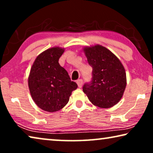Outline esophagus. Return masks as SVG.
<instances>
[{
  "label": "esophagus",
  "instance_id": "34e87169",
  "mask_svg": "<svg viewBox=\"0 0 153 153\" xmlns=\"http://www.w3.org/2000/svg\"><path fill=\"white\" fill-rule=\"evenodd\" d=\"M76 83H77V85H78L79 88H81L83 85V80L82 79H79V80L76 81Z\"/></svg>",
  "mask_w": 153,
  "mask_h": 153
}]
</instances>
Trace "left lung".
I'll use <instances>...</instances> for the list:
<instances>
[{"label":"left lung","instance_id":"8db88e82","mask_svg":"<svg viewBox=\"0 0 153 153\" xmlns=\"http://www.w3.org/2000/svg\"><path fill=\"white\" fill-rule=\"evenodd\" d=\"M84 51L93 72L91 81L83 85V93L94 105L112 107L122 98L126 87L124 67L111 51L102 46L85 47Z\"/></svg>","mask_w":153,"mask_h":153}]
</instances>
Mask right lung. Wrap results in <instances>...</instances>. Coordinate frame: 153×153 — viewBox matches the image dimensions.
Here are the masks:
<instances>
[{
  "label": "right lung",
  "instance_id": "obj_1",
  "mask_svg": "<svg viewBox=\"0 0 153 153\" xmlns=\"http://www.w3.org/2000/svg\"><path fill=\"white\" fill-rule=\"evenodd\" d=\"M64 49L51 48L35 59L28 77V87L33 101L48 112L59 111L68 104L72 92L78 85L58 60Z\"/></svg>",
  "mask_w": 153,
  "mask_h": 153
}]
</instances>
